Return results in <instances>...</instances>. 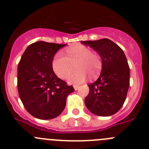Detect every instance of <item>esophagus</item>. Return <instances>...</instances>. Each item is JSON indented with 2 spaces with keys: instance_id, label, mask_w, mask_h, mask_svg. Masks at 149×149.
Returning a JSON list of instances; mask_svg holds the SVG:
<instances>
[{
  "instance_id": "obj_1",
  "label": "esophagus",
  "mask_w": 149,
  "mask_h": 149,
  "mask_svg": "<svg viewBox=\"0 0 149 149\" xmlns=\"http://www.w3.org/2000/svg\"><path fill=\"white\" fill-rule=\"evenodd\" d=\"M73 88H74L75 90H77L78 88H79V86H77V85H74V86H73Z\"/></svg>"
}]
</instances>
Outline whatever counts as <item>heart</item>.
I'll return each mask as SVG.
<instances>
[{
  "mask_svg": "<svg viewBox=\"0 0 149 149\" xmlns=\"http://www.w3.org/2000/svg\"><path fill=\"white\" fill-rule=\"evenodd\" d=\"M66 55L58 52L52 60V66L55 74L62 79H66L76 64L77 70L69 77L70 84H79L87 76L94 79L98 76L102 69V60L100 54L92 52L89 47L82 45L70 47L66 49Z\"/></svg>",
  "mask_w": 149,
  "mask_h": 149,
  "instance_id": "1",
  "label": "heart"
}]
</instances>
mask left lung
<instances>
[{"label":"left lung","mask_w":149,"mask_h":149,"mask_svg":"<svg viewBox=\"0 0 149 149\" xmlns=\"http://www.w3.org/2000/svg\"><path fill=\"white\" fill-rule=\"evenodd\" d=\"M97 51L102 60L100 77L88 84L89 92L85 98L88 110L99 116H110L120 109L130 86V68L124 52L110 40L81 41Z\"/></svg>","instance_id":"left-lung-1"}]
</instances>
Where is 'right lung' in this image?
Segmentation results:
<instances>
[{
    "label": "right lung",
    "mask_w": 149,
    "mask_h": 149,
    "mask_svg": "<svg viewBox=\"0 0 149 149\" xmlns=\"http://www.w3.org/2000/svg\"><path fill=\"white\" fill-rule=\"evenodd\" d=\"M66 45L36 42L27 47L18 65L19 95L30 115L40 120H49L61 115L72 86L54 73L52 63L60 48Z\"/></svg>",
    "instance_id": "1"
}]
</instances>
